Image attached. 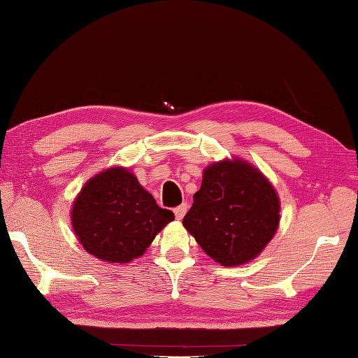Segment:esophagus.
<instances>
[{"mask_svg": "<svg viewBox=\"0 0 358 358\" xmlns=\"http://www.w3.org/2000/svg\"><path fill=\"white\" fill-rule=\"evenodd\" d=\"M186 211H187V205H186V203H181L180 206H177V208H175V210H173L175 217H177V219H183Z\"/></svg>", "mask_w": 358, "mask_h": 358, "instance_id": "34e87169", "label": "esophagus"}]
</instances>
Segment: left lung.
<instances>
[{
  "mask_svg": "<svg viewBox=\"0 0 358 358\" xmlns=\"http://www.w3.org/2000/svg\"><path fill=\"white\" fill-rule=\"evenodd\" d=\"M274 187L244 161H222L203 172L183 225L224 266L244 264L268 244L280 220Z\"/></svg>",
  "mask_w": 358,
  "mask_h": 358,
  "instance_id": "1",
  "label": "left lung"
}]
</instances>
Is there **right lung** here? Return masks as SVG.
Here are the masks:
<instances>
[{
    "mask_svg": "<svg viewBox=\"0 0 358 358\" xmlns=\"http://www.w3.org/2000/svg\"><path fill=\"white\" fill-rule=\"evenodd\" d=\"M173 219V213L158 206L138 178L122 167L89 180L71 210V225L84 249L111 263L141 257Z\"/></svg>",
    "mask_w": 358,
    "mask_h": 358,
    "instance_id": "obj_1",
    "label": "right lung"
}]
</instances>
